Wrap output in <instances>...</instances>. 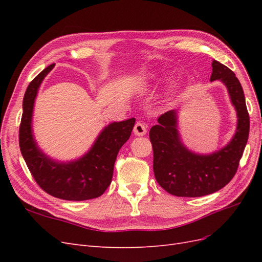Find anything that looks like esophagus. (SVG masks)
I'll return each mask as SVG.
<instances>
[{"label": "esophagus", "mask_w": 262, "mask_h": 262, "mask_svg": "<svg viewBox=\"0 0 262 262\" xmlns=\"http://www.w3.org/2000/svg\"><path fill=\"white\" fill-rule=\"evenodd\" d=\"M133 133L136 134L138 137H143L146 134V125L142 122H137L136 125H134V129H133Z\"/></svg>", "instance_id": "34e87169"}]
</instances>
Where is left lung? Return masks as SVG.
Masks as SVG:
<instances>
[{
  "mask_svg": "<svg viewBox=\"0 0 262 262\" xmlns=\"http://www.w3.org/2000/svg\"><path fill=\"white\" fill-rule=\"evenodd\" d=\"M216 80L226 86L238 118L236 132L226 146L205 155L189 150L180 140L176 110L163 114L149 130L156 181L172 195L194 198L211 194L225 187L238 168L249 136L245 95L233 71L213 60L210 81Z\"/></svg>",
  "mask_w": 262,
  "mask_h": 262,
  "instance_id": "left-lung-1",
  "label": "left lung"
}]
</instances>
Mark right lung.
Segmentation results:
<instances>
[{
	"instance_id": "add662e5",
	"label": "right lung",
	"mask_w": 262,
	"mask_h": 262,
	"mask_svg": "<svg viewBox=\"0 0 262 262\" xmlns=\"http://www.w3.org/2000/svg\"><path fill=\"white\" fill-rule=\"evenodd\" d=\"M53 68L54 64L46 68L26 90L19 126L20 152L34 179L47 193L69 201L94 199L104 193L112 182L118 152L129 140L136 119L105 126L91 149L78 160L68 163L51 160L38 147L31 120L39 86Z\"/></svg>"
}]
</instances>
